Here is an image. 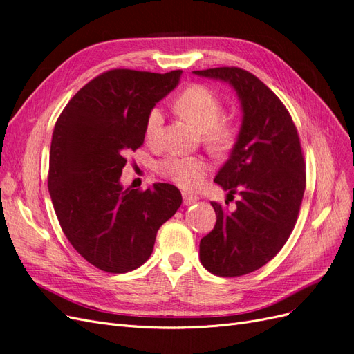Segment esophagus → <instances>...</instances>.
<instances>
[{
	"instance_id": "1",
	"label": "esophagus",
	"mask_w": 354,
	"mask_h": 354,
	"mask_svg": "<svg viewBox=\"0 0 354 354\" xmlns=\"http://www.w3.org/2000/svg\"><path fill=\"white\" fill-rule=\"evenodd\" d=\"M198 201H199V196L187 194V192H183V202H185V205H190V203H195V202H198Z\"/></svg>"
}]
</instances>
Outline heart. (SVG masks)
<instances>
[{"instance_id": "heart-1", "label": "heart", "mask_w": 354, "mask_h": 354, "mask_svg": "<svg viewBox=\"0 0 354 354\" xmlns=\"http://www.w3.org/2000/svg\"><path fill=\"white\" fill-rule=\"evenodd\" d=\"M174 109L178 116L202 133V140L212 152L224 153L236 140V128L221 121L223 103L218 95L203 85H192L181 93ZM164 122L159 108L151 109L145 125L146 138H153ZM205 159L198 156H167L158 164V171L165 178L174 181L183 189H198L208 173Z\"/></svg>"}]
</instances>
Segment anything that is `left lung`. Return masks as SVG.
<instances>
[{
	"instance_id": "8db88e82",
	"label": "left lung",
	"mask_w": 354,
	"mask_h": 354,
	"mask_svg": "<svg viewBox=\"0 0 354 354\" xmlns=\"http://www.w3.org/2000/svg\"><path fill=\"white\" fill-rule=\"evenodd\" d=\"M227 82L241 102L242 124L230 156L214 181L236 209L211 202L217 221L201 239L199 259L208 272L234 277L269 263L291 234L306 189V167L292 118L255 75L239 68L194 71Z\"/></svg>"
}]
</instances>
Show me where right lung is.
<instances>
[{
	"instance_id": "add662e5",
	"label": "right lung",
	"mask_w": 354,
	"mask_h": 354,
	"mask_svg": "<svg viewBox=\"0 0 354 354\" xmlns=\"http://www.w3.org/2000/svg\"><path fill=\"white\" fill-rule=\"evenodd\" d=\"M181 71L112 69L73 95L55 125L48 192L60 227L97 269L127 273L145 264L181 194L167 183L140 192L121 185L125 155L145 142L147 115L173 91Z\"/></svg>"
}]
</instances>
